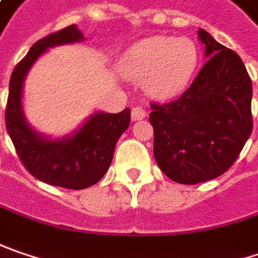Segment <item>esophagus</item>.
Returning <instances> with one entry per match:
<instances>
[{"label": "esophagus", "instance_id": "1", "mask_svg": "<svg viewBox=\"0 0 258 258\" xmlns=\"http://www.w3.org/2000/svg\"><path fill=\"white\" fill-rule=\"evenodd\" d=\"M146 115H147V112L144 111L142 106H134L131 109V118H133V121H140V119L146 118Z\"/></svg>", "mask_w": 258, "mask_h": 258}]
</instances>
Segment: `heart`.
<instances>
[{"mask_svg":"<svg viewBox=\"0 0 258 258\" xmlns=\"http://www.w3.org/2000/svg\"><path fill=\"white\" fill-rule=\"evenodd\" d=\"M199 59L192 39L159 35L134 43L124 55L121 70L130 80L143 83L150 96L169 99L185 90Z\"/></svg>","mask_w":258,"mask_h":258,"instance_id":"obj_1","label":"heart"}]
</instances>
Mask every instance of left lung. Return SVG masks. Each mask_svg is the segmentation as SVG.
Instances as JSON below:
<instances>
[{"mask_svg": "<svg viewBox=\"0 0 258 258\" xmlns=\"http://www.w3.org/2000/svg\"><path fill=\"white\" fill-rule=\"evenodd\" d=\"M206 64L172 102L150 103L153 155L162 172L179 184H199L226 172L252 131V84L232 49L206 30Z\"/></svg>", "mask_w": 258, "mask_h": 258, "instance_id": "obj_1", "label": "left lung"}]
</instances>
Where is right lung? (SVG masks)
Listing matches in <instances>:
<instances>
[{
	"mask_svg": "<svg viewBox=\"0 0 258 258\" xmlns=\"http://www.w3.org/2000/svg\"><path fill=\"white\" fill-rule=\"evenodd\" d=\"M83 40L76 24L39 39L23 59L14 67L10 79L6 127L24 168L49 185L83 189L92 187L106 174L115 144L128 128L130 109L118 114L98 112L76 134L62 140H48L26 122L22 109V89L29 69L48 48Z\"/></svg>",
	"mask_w": 258,
	"mask_h": 258,
	"instance_id": "obj_1",
	"label": "right lung"
}]
</instances>
